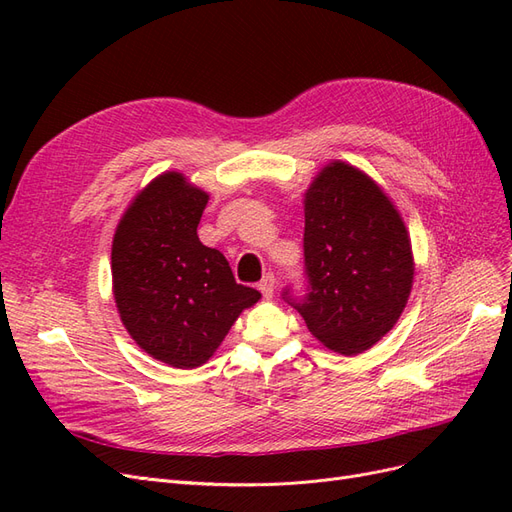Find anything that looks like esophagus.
<instances>
[{"label":"esophagus","instance_id":"esophagus-1","mask_svg":"<svg viewBox=\"0 0 512 512\" xmlns=\"http://www.w3.org/2000/svg\"><path fill=\"white\" fill-rule=\"evenodd\" d=\"M258 290L262 292V297L271 299L273 297V290H275V275L267 273L265 277H262V280L258 282Z\"/></svg>","mask_w":512,"mask_h":512}]
</instances>
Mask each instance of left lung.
Masks as SVG:
<instances>
[{"instance_id":"1","label":"left lung","mask_w":512,"mask_h":512,"mask_svg":"<svg viewBox=\"0 0 512 512\" xmlns=\"http://www.w3.org/2000/svg\"><path fill=\"white\" fill-rule=\"evenodd\" d=\"M303 209L309 292L292 305L324 348L361 354L408 303L414 256L406 224L380 185L342 160L309 183Z\"/></svg>"}]
</instances>
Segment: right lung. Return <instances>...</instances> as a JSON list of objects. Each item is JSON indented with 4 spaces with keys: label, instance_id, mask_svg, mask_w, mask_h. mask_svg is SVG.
Wrapping results in <instances>:
<instances>
[{
    "label": "right lung",
    "instance_id": "obj_1",
    "mask_svg": "<svg viewBox=\"0 0 512 512\" xmlns=\"http://www.w3.org/2000/svg\"><path fill=\"white\" fill-rule=\"evenodd\" d=\"M209 194L177 170L138 192L113 237L115 305L130 337L156 361L177 369L207 363L260 292L235 282L222 252L196 228Z\"/></svg>",
    "mask_w": 512,
    "mask_h": 512
}]
</instances>
